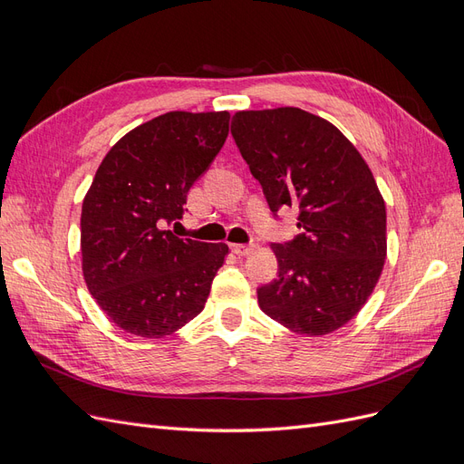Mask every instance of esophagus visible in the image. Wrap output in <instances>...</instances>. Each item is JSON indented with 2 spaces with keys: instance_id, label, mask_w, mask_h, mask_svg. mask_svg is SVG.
I'll use <instances>...</instances> for the list:
<instances>
[{
  "instance_id": "1",
  "label": "esophagus",
  "mask_w": 464,
  "mask_h": 464,
  "mask_svg": "<svg viewBox=\"0 0 464 464\" xmlns=\"http://www.w3.org/2000/svg\"><path fill=\"white\" fill-rule=\"evenodd\" d=\"M254 247H256L254 244H232L230 246V249L236 256H249L251 251H254Z\"/></svg>"
}]
</instances>
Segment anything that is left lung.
<instances>
[{
    "label": "left lung",
    "mask_w": 464,
    "mask_h": 464,
    "mask_svg": "<svg viewBox=\"0 0 464 464\" xmlns=\"http://www.w3.org/2000/svg\"><path fill=\"white\" fill-rule=\"evenodd\" d=\"M232 137L273 215L296 207L302 230L273 244L278 276L259 307L300 334H329L368 302L387 256L385 201L356 147L300 108L246 110Z\"/></svg>",
    "instance_id": "8db88e82"
}]
</instances>
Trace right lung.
I'll return each instance as SVG.
<instances>
[{"instance_id":"1","label":"right lung","mask_w":464,"mask_h":464,"mask_svg":"<svg viewBox=\"0 0 464 464\" xmlns=\"http://www.w3.org/2000/svg\"><path fill=\"white\" fill-rule=\"evenodd\" d=\"M228 121V111H168L125 133L98 166L81 210L82 276L125 333L160 339L203 312L228 246L164 227L184 215Z\"/></svg>"}]
</instances>
